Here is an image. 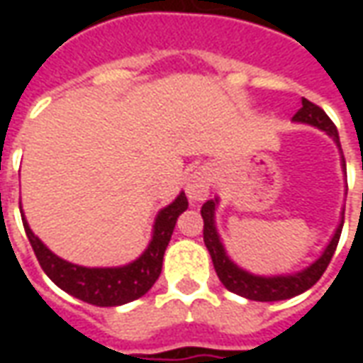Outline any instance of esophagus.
<instances>
[{
  "mask_svg": "<svg viewBox=\"0 0 363 363\" xmlns=\"http://www.w3.org/2000/svg\"><path fill=\"white\" fill-rule=\"evenodd\" d=\"M213 173L208 165H202L194 169L190 177L186 179V196L190 202H202L210 194V186H212Z\"/></svg>",
  "mask_w": 363,
  "mask_h": 363,
  "instance_id": "34e87169",
  "label": "esophagus"
}]
</instances>
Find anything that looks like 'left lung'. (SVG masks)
<instances>
[{
    "mask_svg": "<svg viewBox=\"0 0 363 363\" xmlns=\"http://www.w3.org/2000/svg\"><path fill=\"white\" fill-rule=\"evenodd\" d=\"M294 122H301V124H309V126H315L327 132L335 143L340 147V140H338V132H336V126L333 124V120L328 118L327 112L323 111L320 106H317L311 101L303 99L301 101V108L294 114ZM342 169L346 173V161H344L342 155ZM348 190V189H346ZM216 206H218V198L213 200H208L204 206H202V220H204V243L206 249L210 251V257H212L213 268H216V274L221 280V284L233 291L237 296L247 297V299H252V301H281V299H289V297H296L299 294H303L307 289L315 286L319 278L323 276V272L327 270L328 262L333 259V255L336 251V245H338V239H340V233H342L344 225V212L342 220L336 228L335 235L330 239V243L325 247V251L320 255L319 259L315 260L313 264H309L307 268H303L301 272L294 274H284V276H257V274H251L239 268L229 259L228 252H225V247L221 243L220 235H218V229H216Z\"/></svg>",
    "mask_w": 363,
    "mask_h": 363,
    "instance_id": "1",
    "label": "left lung"
}]
</instances>
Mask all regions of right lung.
Segmentation results:
<instances>
[{
    "mask_svg": "<svg viewBox=\"0 0 363 363\" xmlns=\"http://www.w3.org/2000/svg\"><path fill=\"white\" fill-rule=\"evenodd\" d=\"M186 208H189V200L184 196V192H181L171 204L157 213L155 223H153V235H151L147 249L142 252V257L126 267L116 268H87L72 264L67 260L60 259L58 255H54L33 233L25 216H23V225H25V233L40 267L58 288L85 303L96 305V307H116V305L130 303L138 297L145 296L155 284L161 274L163 255L173 235L177 218Z\"/></svg>",
    "mask_w": 363,
    "mask_h": 363,
    "instance_id": "obj_1",
    "label": "right lung"
}]
</instances>
